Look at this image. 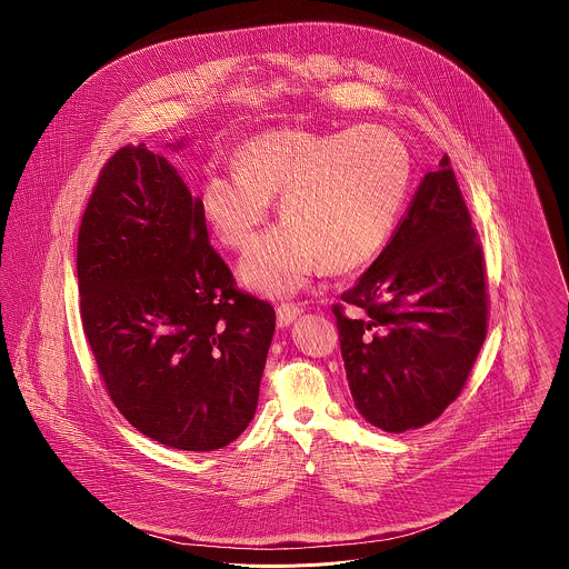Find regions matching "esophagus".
I'll return each instance as SVG.
<instances>
[{"mask_svg":"<svg viewBox=\"0 0 569 569\" xmlns=\"http://www.w3.org/2000/svg\"><path fill=\"white\" fill-rule=\"evenodd\" d=\"M302 313V307L296 302H282L276 309V318H278V326H289L298 316Z\"/></svg>","mask_w":569,"mask_h":569,"instance_id":"1","label":"esophagus"}]
</instances>
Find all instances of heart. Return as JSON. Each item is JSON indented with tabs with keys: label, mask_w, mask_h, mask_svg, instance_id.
<instances>
[{
	"label": "heart",
	"mask_w": 569,
	"mask_h": 569,
	"mask_svg": "<svg viewBox=\"0 0 569 569\" xmlns=\"http://www.w3.org/2000/svg\"><path fill=\"white\" fill-rule=\"evenodd\" d=\"M234 172H210L201 212L210 232L244 249L271 203L284 226L258 239L241 262L249 287L280 296L300 289L322 264L348 273L388 243L411 181L406 142L388 127L361 124L335 133L267 131L234 153Z\"/></svg>",
	"instance_id": "obj_1"
}]
</instances>
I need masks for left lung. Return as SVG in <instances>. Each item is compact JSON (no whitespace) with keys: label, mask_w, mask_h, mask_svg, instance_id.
<instances>
[{"label":"left lung","mask_w":569,"mask_h":569,"mask_svg":"<svg viewBox=\"0 0 569 569\" xmlns=\"http://www.w3.org/2000/svg\"><path fill=\"white\" fill-rule=\"evenodd\" d=\"M332 313L355 406L375 427H425L460 397L490 311L485 251L449 156Z\"/></svg>","instance_id":"obj_1"}]
</instances>
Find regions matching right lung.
Listing matches in <instances>:
<instances>
[{"mask_svg": "<svg viewBox=\"0 0 569 569\" xmlns=\"http://www.w3.org/2000/svg\"><path fill=\"white\" fill-rule=\"evenodd\" d=\"M81 320L118 411L172 449L214 451L253 418L276 311L237 287L201 199L144 144L102 166L77 247Z\"/></svg>", "mask_w": 569, "mask_h": 569, "instance_id": "1", "label": "right lung"}]
</instances>
